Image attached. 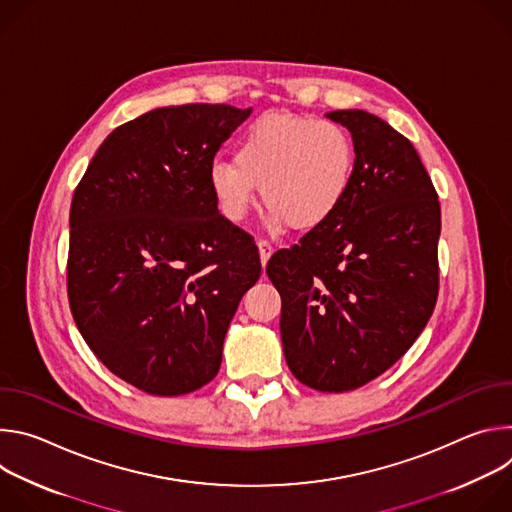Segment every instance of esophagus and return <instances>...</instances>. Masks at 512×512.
<instances>
[{
  "label": "esophagus",
  "mask_w": 512,
  "mask_h": 512,
  "mask_svg": "<svg viewBox=\"0 0 512 512\" xmlns=\"http://www.w3.org/2000/svg\"><path fill=\"white\" fill-rule=\"evenodd\" d=\"M257 249H259V259H261V263L267 265L269 257L273 255V245H271L269 241H259V243H257Z\"/></svg>",
  "instance_id": "esophagus-1"
}]
</instances>
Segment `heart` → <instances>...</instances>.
I'll use <instances>...</instances> for the list:
<instances>
[{
    "mask_svg": "<svg viewBox=\"0 0 512 512\" xmlns=\"http://www.w3.org/2000/svg\"><path fill=\"white\" fill-rule=\"evenodd\" d=\"M356 174V145L334 123L306 115H265L237 145L235 160H214L208 182L218 210L243 223L261 186L269 225L314 231L348 198Z\"/></svg>",
    "mask_w": 512,
    "mask_h": 512,
    "instance_id": "b5f03b06",
    "label": "heart"
}]
</instances>
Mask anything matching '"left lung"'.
<instances>
[{
  "mask_svg": "<svg viewBox=\"0 0 512 512\" xmlns=\"http://www.w3.org/2000/svg\"><path fill=\"white\" fill-rule=\"evenodd\" d=\"M356 145L348 198L320 229L277 251L281 344L300 383L344 393L383 375L411 348L437 300L442 212L413 143L381 117L326 113Z\"/></svg>",
  "mask_w": 512,
  "mask_h": 512,
  "instance_id": "1",
  "label": "left lung"
}]
</instances>
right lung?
I'll list each match as a JSON object with an SVG mask.
<instances>
[{
  "mask_svg": "<svg viewBox=\"0 0 512 512\" xmlns=\"http://www.w3.org/2000/svg\"><path fill=\"white\" fill-rule=\"evenodd\" d=\"M253 109L162 107L117 127L70 204L68 302L105 367L158 397L210 383L255 243L218 212L208 172Z\"/></svg>",
  "mask_w": 512,
  "mask_h": 512,
  "instance_id": "obj_1",
  "label": "right lung"
}]
</instances>
